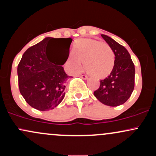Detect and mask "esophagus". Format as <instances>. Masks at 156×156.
Returning a JSON list of instances; mask_svg holds the SVG:
<instances>
[{"label":"esophagus","instance_id":"1","mask_svg":"<svg viewBox=\"0 0 156 156\" xmlns=\"http://www.w3.org/2000/svg\"><path fill=\"white\" fill-rule=\"evenodd\" d=\"M80 77L82 78V79H83V80H86V79H87V78H88V77L86 76V75H80Z\"/></svg>","mask_w":156,"mask_h":156}]
</instances>
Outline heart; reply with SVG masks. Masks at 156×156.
I'll return each mask as SVG.
<instances>
[{
	"label": "heart",
	"mask_w": 156,
	"mask_h": 156,
	"mask_svg": "<svg viewBox=\"0 0 156 156\" xmlns=\"http://www.w3.org/2000/svg\"><path fill=\"white\" fill-rule=\"evenodd\" d=\"M73 55L66 61L70 72L76 73L84 63L86 71L98 78H104L112 73L115 55L108 44L93 39H80L76 42Z\"/></svg>",
	"instance_id": "b5f03b06"
}]
</instances>
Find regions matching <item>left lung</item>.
Returning <instances> with one entry per match:
<instances>
[{
    "mask_svg": "<svg viewBox=\"0 0 156 156\" xmlns=\"http://www.w3.org/2000/svg\"><path fill=\"white\" fill-rule=\"evenodd\" d=\"M115 55V64L112 73L101 80V85L94 92L97 99L109 106H117L125 103L131 95L135 83V67L130 55L124 46L101 34Z\"/></svg>",
    "mask_w": 156,
    "mask_h": 156,
    "instance_id": "obj_1",
    "label": "left lung"
}]
</instances>
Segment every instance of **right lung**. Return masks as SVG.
<instances>
[{
    "instance_id": "right-lung-1",
    "label": "right lung",
    "mask_w": 156,
    "mask_h": 156,
    "mask_svg": "<svg viewBox=\"0 0 156 156\" xmlns=\"http://www.w3.org/2000/svg\"><path fill=\"white\" fill-rule=\"evenodd\" d=\"M71 38L47 37L23 53L17 67L20 92L31 107L48 111L57 106L65 95L68 76L62 65L69 53ZM53 44L54 57L49 47Z\"/></svg>"
}]
</instances>
